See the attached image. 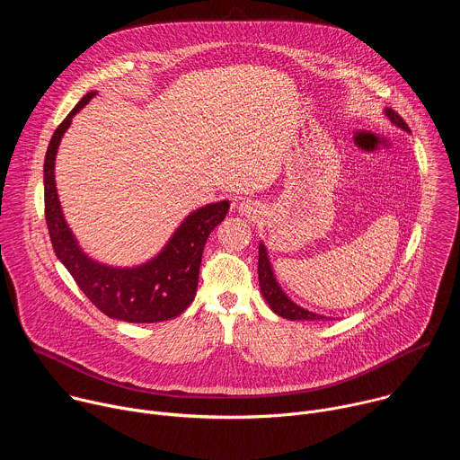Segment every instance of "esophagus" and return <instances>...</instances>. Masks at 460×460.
<instances>
[{"instance_id":"1","label":"esophagus","mask_w":460,"mask_h":460,"mask_svg":"<svg viewBox=\"0 0 460 460\" xmlns=\"http://www.w3.org/2000/svg\"><path fill=\"white\" fill-rule=\"evenodd\" d=\"M238 213L245 215V217H256L260 211H258V206L251 200H243L238 204Z\"/></svg>"}]
</instances>
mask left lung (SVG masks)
<instances>
[{
  "mask_svg": "<svg viewBox=\"0 0 460 460\" xmlns=\"http://www.w3.org/2000/svg\"><path fill=\"white\" fill-rule=\"evenodd\" d=\"M385 116L395 123L397 127L408 130L410 133V127L408 123L402 119V116H399V112H395L393 109H385ZM258 280H260V291L264 295L266 302L270 304V307L282 318L288 320H327V316L323 314H316L313 311H307L300 305H296L279 286L271 264H270V256L266 251V245L260 242L258 247ZM333 320V318H332Z\"/></svg>",
  "mask_w": 460,
  "mask_h": 460,
  "instance_id": "8db88e82",
  "label": "left lung"
}]
</instances>
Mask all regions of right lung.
Returning a JSON list of instances; mask_svg holds the SVG:
<instances>
[{
	"label": "right lung",
	"mask_w": 460,
	"mask_h": 460,
	"mask_svg": "<svg viewBox=\"0 0 460 460\" xmlns=\"http://www.w3.org/2000/svg\"><path fill=\"white\" fill-rule=\"evenodd\" d=\"M96 93H87L67 114L50 138L43 164L45 220L56 256L76 280L85 296L107 316L153 323L181 314L194 300L204 245L211 231L226 218L229 202H217L192 211L171 236L158 256L137 268H111L89 258L63 218L56 192L54 160L73 116Z\"/></svg>",
	"instance_id": "obj_1"
}]
</instances>
